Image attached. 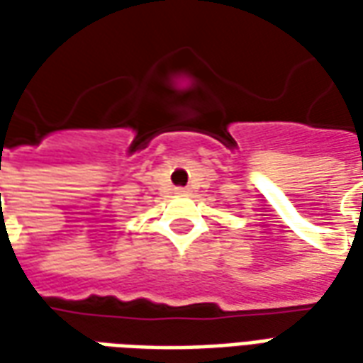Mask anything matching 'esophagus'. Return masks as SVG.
I'll list each match as a JSON object with an SVG mask.
<instances>
[{"label": "esophagus", "instance_id": "1", "mask_svg": "<svg viewBox=\"0 0 363 363\" xmlns=\"http://www.w3.org/2000/svg\"><path fill=\"white\" fill-rule=\"evenodd\" d=\"M190 190L189 189H184V186H179V189H177V194H189Z\"/></svg>", "mask_w": 363, "mask_h": 363}]
</instances>
